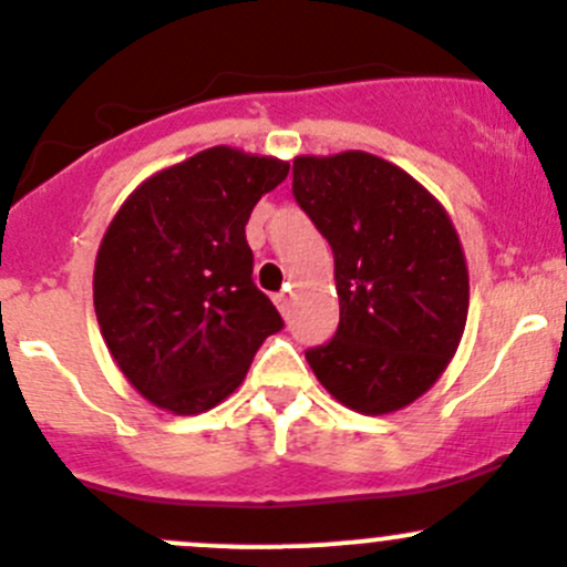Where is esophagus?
<instances>
[{
    "label": "esophagus",
    "instance_id": "obj_1",
    "mask_svg": "<svg viewBox=\"0 0 567 567\" xmlns=\"http://www.w3.org/2000/svg\"><path fill=\"white\" fill-rule=\"evenodd\" d=\"M276 306H278V311L284 313V317H289V297H286L284 291H281V295H276Z\"/></svg>",
    "mask_w": 567,
    "mask_h": 567
}]
</instances>
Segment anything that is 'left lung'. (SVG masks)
<instances>
[{"label":"left lung","instance_id":"left-lung-1","mask_svg":"<svg viewBox=\"0 0 567 567\" xmlns=\"http://www.w3.org/2000/svg\"><path fill=\"white\" fill-rule=\"evenodd\" d=\"M291 193L333 248L339 330L306 352L330 396L383 416L433 389L468 317L450 215L411 173L367 151L297 156Z\"/></svg>","mask_w":567,"mask_h":567}]
</instances>
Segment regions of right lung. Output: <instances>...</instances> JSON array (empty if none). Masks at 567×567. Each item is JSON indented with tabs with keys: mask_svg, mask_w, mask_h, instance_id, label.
Listing matches in <instances>:
<instances>
[{
	"mask_svg": "<svg viewBox=\"0 0 567 567\" xmlns=\"http://www.w3.org/2000/svg\"><path fill=\"white\" fill-rule=\"evenodd\" d=\"M289 162L215 145L145 178L99 245L106 350L148 402L195 416L239 389L281 313L254 284L245 226Z\"/></svg>",
	"mask_w": 567,
	"mask_h": 567,
	"instance_id": "add662e5",
	"label": "right lung"
}]
</instances>
